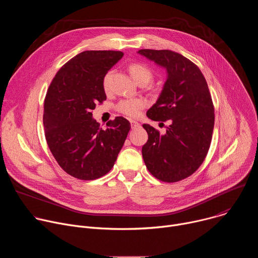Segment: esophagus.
I'll use <instances>...</instances> for the list:
<instances>
[{
    "instance_id": "obj_1",
    "label": "esophagus",
    "mask_w": 258,
    "mask_h": 258,
    "mask_svg": "<svg viewBox=\"0 0 258 258\" xmlns=\"http://www.w3.org/2000/svg\"><path fill=\"white\" fill-rule=\"evenodd\" d=\"M139 126H140V123H139V122H137V121H135V120H131V127H132L133 130H135V128L139 127Z\"/></svg>"
}]
</instances>
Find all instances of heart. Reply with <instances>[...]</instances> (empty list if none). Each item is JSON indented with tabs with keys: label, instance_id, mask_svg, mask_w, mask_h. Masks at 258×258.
Wrapping results in <instances>:
<instances>
[{
	"label": "heart",
	"instance_id": "obj_1",
	"mask_svg": "<svg viewBox=\"0 0 258 258\" xmlns=\"http://www.w3.org/2000/svg\"><path fill=\"white\" fill-rule=\"evenodd\" d=\"M128 72L134 81L139 85L142 83L148 84L153 78L152 70L143 63H132L128 66ZM102 86L105 92L110 90V87H111V71H108L104 76ZM146 101L142 98L124 99L116 105V110L119 113L127 117L136 118L141 114L142 110L146 107Z\"/></svg>",
	"mask_w": 258,
	"mask_h": 258
}]
</instances>
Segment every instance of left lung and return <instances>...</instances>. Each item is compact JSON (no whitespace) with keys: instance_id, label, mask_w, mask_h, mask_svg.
Masks as SVG:
<instances>
[{"instance_id":"left-lung-1","label":"left lung","mask_w":258,"mask_h":258,"mask_svg":"<svg viewBox=\"0 0 258 258\" xmlns=\"http://www.w3.org/2000/svg\"><path fill=\"white\" fill-rule=\"evenodd\" d=\"M139 53L167 70L163 90L147 116L170 123L164 135L143 124L148 133L143 159L159 180L179 181L193 174L208 153L214 126L211 95L201 70L188 58L169 50L144 49Z\"/></svg>"}]
</instances>
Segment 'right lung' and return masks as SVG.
Returning a JSON list of instances; mask_svg holds the SVG:
<instances>
[{
    "instance_id": "add662e5",
    "label": "right lung",
    "mask_w": 258,
    "mask_h": 258,
    "mask_svg": "<svg viewBox=\"0 0 258 258\" xmlns=\"http://www.w3.org/2000/svg\"><path fill=\"white\" fill-rule=\"evenodd\" d=\"M123 56L120 51H85L56 73L44 102V127L49 149L60 167L83 180L108 173L121 150L131 123L122 116L106 128L93 119L96 104L106 100L104 76Z\"/></svg>"
}]
</instances>
